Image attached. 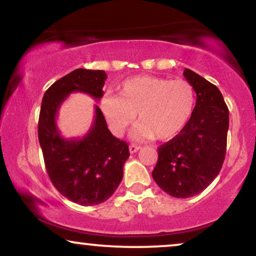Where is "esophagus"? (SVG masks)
Masks as SVG:
<instances>
[{"instance_id": "34e87169", "label": "esophagus", "mask_w": 256, "mask_h": 256, "mask_svg": "<svg viewBox=\"0 0 256 256\" xmlns=\"http://www.w3.org/2000/svg\"><path fill=\"white\" fill-rule=\"evenodd\" d=\"M140 149H141V146H136V144L129 146V152H130V154H135L136 152H138Z\"/></svg>"}]
</instances>
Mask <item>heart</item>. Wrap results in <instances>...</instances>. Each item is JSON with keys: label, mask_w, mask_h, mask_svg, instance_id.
<instances>
[{"label": "heart", "mask_w": 256, "mask_h": 256, "mask_svg": "<svg viewBox=\"0 0 256 256\" xmlns=\"http://www.w3.org/2000/svg\"><path fill=\"white\" fill-rule=\"evenodd\" d=\"M194 108V92L186 80L136 76L118 87V96L107 94L100 110L114 135L121 136L135 121L132 138L160 141L174 138L183 130Z\"/></svg>", "instance_id": "obj_1"}]
</instances>
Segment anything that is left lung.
<instances>
[{
	"instance_id": "8db88e82",
	"label": "left lung",
	"mask_w": 256,
	"mask_h": 256,
	"mask_svg": "<svg viewBox=\"0 0 256 256\" xmlns=\"http://www.w3.org/2000/svg\"><path fill=\"white\" fill-rule=\"evenodd\" d=\"M184 76L197 100L190 120L177 136L158 148L152 178L168 194L188 198L200 194L222 169L230 118L218 87L191 70Z\"/></svg>"
}]
</instances>
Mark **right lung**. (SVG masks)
<instances>
[{"label": "right lung", "mask_w": 256, "mask_h": 256, "mask_svg": "<svg viewBox=\"0 0 256 256\" xmlns=\"http://www.w3.org/2000/svg\"><path fill=\"white\" fill-rule=\"evenodd\" d=\"M106 79L104 71L76 68L52 84L42 100L38 140L48 177L64 197L84 206L101 204L114 194L130 154L127 143L110 132L96 104L93 124L82 138H62L57 126L58 110L74 92L99 101Z\"/></svg>", "instance_id": "add662e5"}]
</instances>
